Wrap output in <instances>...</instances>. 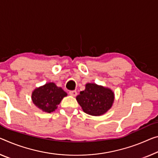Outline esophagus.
I'll use <instances>...</instances> for the list:
<instances>
[{
    "instance_id": "obj_1",
    "label": "esophagus",
    "mask_w": 158,
    "mask_h": 158,
    "mask_svg": "<svg viewBox=\"0 0 158 158\" xmlns=\"http://www.w3.org/2000/svg\"><path fill=\"white\" fill-rule=\"evenodd\" d=\"M69 94H70V95L73 96V97H76L77 94V93L76 90H71V91L69 92Z\"/></svg>"
}]
</instances>
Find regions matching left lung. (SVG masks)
I'll use <instances>...</instances> for the list:
<instances>
[{"label":"left lung","mask_w":158,"mask_h":158,"mask_svg":"<svg viewBox=\"0 0 158 158\" xmlns=\"http://www.w3.org/2000/svg\"><path fill=\"white\" fill-rule=\"evenodd\" d=\"M84 112L92 116H101L113 105L114 93L110 88L96 83H87L85 89L76 97Z\"/></svg>","instance_id":"8db88e82"}]
</instances>
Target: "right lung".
<instances>
[{
  "label": "right lung",
  "mask_w": 158,
  "mask_h": 158,
  "mask_svg": "<svg viewBox=\"0 0 158 158\" xmlns=\"http://www.w3.org/2000/svg\"><path fill=\"white\" fill-rule=\"evenodd\" d=\"M67 93L54 82H47L37 87L31 93V100L37 108L44 112L51 113L56 110L58 105Z\"/></svg>",
  "instance_id": "right-lung-1"
}]
</instances>
